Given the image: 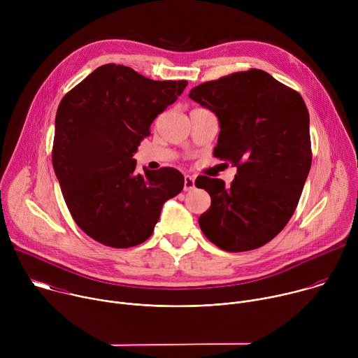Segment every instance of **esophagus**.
Masks as SVG:
<instances>
[{
    "label": "esophagus",
    "instance_id": "obj_1",
    "mask_svg": "<svg viewBox=\"0 0 358 358\" xmlns=\"http://www.w3.org/2000/svg\"><path fill=\"white\" fill-rule=\"evenodd\" d=\"M195 188V180L192 176L184 177V191H191Z\"/></svg>",
    "mask_w": 358,
    "mask_h": 358
}]
</instances>
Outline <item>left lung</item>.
<instances>
[{
  "label": "left lung",
  "mask_w": 358,
  "mask_h": 358,
  "mask_svg": "<svg viewBox=\"0 0 358 358\" xmlns=\"http://www.w3.org/2000/svg\"><path fill=\"white\" fill-rule=\"evenodd\" d=\"M194 101L215 113L220 136L214 156L236 167L231 187L198 176L211 196L199 228L228 252L257 249L292 218L312 166L310 117L301 96L261 69L201 83Z\"/></svg>",
  "instance_id": "left-lung-1"
}]
</instances>
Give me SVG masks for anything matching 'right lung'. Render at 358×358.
<instances>
[{
  "label": "right lung",
  "mask_w": 358,
  "mask_h": 358,
  "mask_svg": "<svg viewBox=\"0 0 358 358\" xmlns=\"http://www.w3.org/2000/svg\"><path fill=\"white\" fill-rule=\"evenodd\" d=\"M187 85L108 64L61 100L52 164L72 218L94 241L112 248L144 242L164 202L181 192L184 176L178 170L143 169L138 174L133 155L152 120Z\"/></svg>",
  "instance_id": "obj_1"
}]
</instances>
